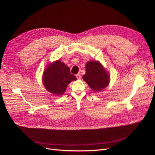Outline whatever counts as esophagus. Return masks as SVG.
Instances as JSON below:
<instances>
[{"label": "esophagus", "instance_id": "esophagus-1", "mask_svg": "<svg viewBox=\"0 0 155 155\" xmlns=\"http://www.w3.org/2000/svg\"><path fill=\"white\" fill-rule=\"evenodd\" d=\"M76 78H77V79H81V74H76Z\"/></svg>", "mask_w": 155, "mask_h": 155}]
</instances>
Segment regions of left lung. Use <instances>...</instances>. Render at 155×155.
Instances as JSON below:
<instances>
[{"instance_id": "left-lung-1", "label": "left lung", "mask_w": 155, "mask_h": 155, "mask_svg": "<svg viewBox=\"0 0 155 155\" xmlns=\"http://www.w3.org/2000/svg\"><path fill=\"white\" fill-rule=\"evenodd\" d=\"M86 73L83 76L85 81L92 91H101L109 83L110 75L97 61H91L86 63Z\"/></svg>"}]
</instances>
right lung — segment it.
<instances>
[{
    "label": "right lung",
    "instance_id": "add662e5",
    "mask_svg": "<svg viewBox=\"0 0 155 155\" xmlns=\"http://www.w3.org/2000/svg\"><path fill=\"white\" fill-rule=\"evenodd\" d=\"M76 79V77L70 73L69 67L59 60L48 64L43 75L45 88L57 96L63 94L68 84Z\"/></svg>",
    "mask_w": 155,
    "mask_h": 155
}]
</instances>
